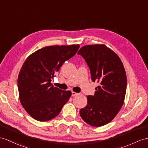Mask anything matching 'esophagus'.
<instances>
[{
  "mask_svg": "<svg viewBox=\"0 0 148 148\" xmlns=\"http://www.w3.org/2000/svg\"><path fill=\"white\" fill-rule=\"evenodd\" d=\"M78 95V93H76V92H71V95L73 97H75V96H77Z\"/></svg>",
  "mask_w": 148,
  "mask_h": 148,
  "instance_id": "esophagus-1",
  "label": "esophagus"
}]
</instances>
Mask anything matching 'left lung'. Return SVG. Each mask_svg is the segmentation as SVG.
Listing matches in <instances>:
<instances>
[{
	"label": "left lung",
	"instance_id": "left-lung-1",
	"mask_svg": "<svg viewBox=\"0 0 148 148\" xmlns=\"http://www.w3.org/2000/svg\"><path fill=\"white\" fill-rule=\"evenodd\" d=\"M87 64L92 80L99 85L87 105L80 110L86 123L100 127L113 119L123 105L127 87L124 67L119 56L103 45L83 46L78 51Z\"/></svg>",
	"mask_w": 148,
	"mask_h": 148
}]
</instances>
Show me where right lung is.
Masks as SVG:
<instances>
[{
    "instance_id": "1",
    "label": "right lung",
    "mask_w": 148,
    "mask_h": 148,
    "mask_svg": "<svg viewBox=\"0 0 148 148\" xmlns=\"http://www.w3.org/2000/svg\"><path fill=\"white\" fill-rule=\"evenodd\" d=\"M79 48L78 45L47 46L25 61L18 76V90L23 107L34 119L45 122L55 118L70 98V91L54 87L51 82Z\"/></svg>"
}]
</instances>
